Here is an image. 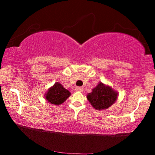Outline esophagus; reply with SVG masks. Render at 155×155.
Listing matches in <instances>:
<instances>
[{"label":"esophagus","mask_w":155,"mask_h":155,"mask_svg":"<svg viewBox=\"0 0 155 155\" xmlns=\"http://www.w3.org/2000/svg\"><path fill=\"white\" fill-rule=\"evenodd\" d=\"M75 90L77 91H79V92H81V91H83V88L82 87H77L75 88Z\"/></svg>","instance_id":"1"}]
</instances>
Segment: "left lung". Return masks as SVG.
I'll list each match as a JSON object with an SVG mask.
<instances>
[{"instance_id":"8db88e82","label":"left lung","mask_w":155,"mask_h":155,"mask_svg":"<svg viewBox=\"0 0 155 155\" xmlns=\"http://www.w3.org/2000/svg\"><path fill=\"white\" fill-rule=\"evenodd\" d=\"M118 92L111 87L99 83L96 87L88 93L87 98L94 109L96 110L107 109L117 101Z\"/></svg>"}]
</instances>
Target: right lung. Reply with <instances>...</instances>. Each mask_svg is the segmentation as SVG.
Returning a JSON list of instances; mask_svg holds the SVG:
<instances>
[{
	"mask_svg": "<svg viewBox=\"0 0 155 155\" xmlns=\"http://www.w3.org/2000/svg\"><path fill=\"white\" fill-rule=\"evenodd\" d=\"M71 93L64 87L61 83L57 82L50 87L44 95L45 99L50 104L59 105L66 101Z\"/></svg>",
	"mask_w": 155,
	"mask_h": 155,
	"instance_id": "add662e5",
	"label": "right lung"
}]
</instances>
